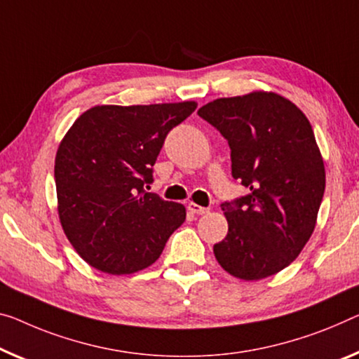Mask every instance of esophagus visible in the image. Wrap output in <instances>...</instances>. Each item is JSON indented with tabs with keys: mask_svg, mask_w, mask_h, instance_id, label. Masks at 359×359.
I'll list each match as a JSON object with an SVG mask.
<instances>
[{
	"mask_svg": "<svg viewBox=\"0 0 359 359\" xmlns=\"http://www.w3.org/2000/svg\"><path fill=\"white\" fill-rule=\"evenodd\" d=\"M187 208H189L191 213H194V215H205V213H208V208L207 207H201V205H197V203H194V202H191L189 205H187Z\"/></svg>",
	"mask_w": 359,
	"mask_h": 359,
	"instance_id": "34e87169",
	"label": "esophagus"
}]
</instances>
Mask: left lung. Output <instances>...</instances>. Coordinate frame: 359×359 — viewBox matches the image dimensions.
Returning a JSON list of instances; mask_svg holds the SVG:
<instances>
[{"label": "left lung", "mask_w": 359, "mask_h": 359, "mask_svg": "<svg viewBox=\"0 0 359 359\" xmlns=\"http://www.w3.org/2000/svg\"><path fill=\"white\" fill-rule=\"evenodd\" d=\"M197 114L228 140L233 178L250 189L222 203L228 234L213 245L215 258L244 280L279 273L311 237L326 187L310 122L271 91L215 99Z\"/></svg>", "instance_id": "1"}]
</instances>
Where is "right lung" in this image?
<instances>
[{
  "mask_svg": "<svg viewBox=\"0 0 359 359\" xmlns=\"http://www.w3.org/2000/svg\"><path fill=\"white\" fill-rule=\"evenodd\" d=\"M197 102L96 106L60 141L54 180L62 229L76 253L109 274L141 271L186 219L184 205L144 186L168 131Z\"/></svg>",
  "mask_w": 359,
  "mask_h": 359,
  "instance_id": "add662e5",
  "label": "right lung"
}]
</instances>
